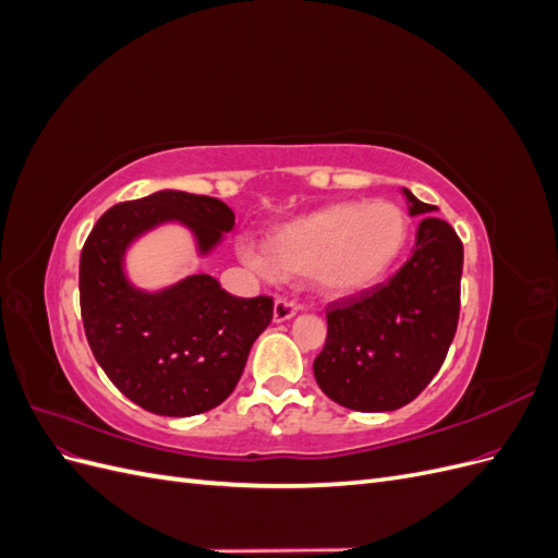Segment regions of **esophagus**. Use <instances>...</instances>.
Listing matches in <instances>:
<instances>
[{
	"instance_id": "obj_1",
	"label": "esophagus",
	"mask_w": 558,
	"mask_h": 558,
	"mask_svg": "<svg viewBox=\"0 0 558 558\" xmlns=\"http://www.w3.org/2000/svg\"><path fill=\"white\" fill-rule=\"evenodd\" d=\"M298 312H300V305L295 300H289V298H277L275 300V320H277V324H281V320H289Z\"/></svg>"
}]
</instances>
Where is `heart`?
<instances>
[{"mask_svg":"<svg viewBox=\"0 0 558 558\" xmlns=\"http://www.w3.org/2000/svg\"><path fill=\"white\" fill-rule=\"evenodd\" d=\"M410 242V218L388 199L337 202L267 234V251L240 242V258L267 279L312 275L326 293H356L381 281Z\"/></svg>","mask_w":558,"mask_h":558,"instance_id":"1","label":"heart"}]
</instances>
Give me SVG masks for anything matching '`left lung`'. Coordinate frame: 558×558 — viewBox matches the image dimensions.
<instances>
[{"mask_svg":"<svg viewBox=\"0 0 558 558\" xmlns=\"http://www.w3.org/2000/svg\"><path fill=\"white\" fill-rule=\"evenodd\" d=\"M416 228L412 258L398 272L328 305V335L314 377L330 400L356 412H391L412 402L442 367L459 326L463 244L430 216L433 205L402 189Z\"/></svg>","mask_w":558,"mask_h":558,"instance_id":"left-lung-1","label":"left lung"}]
</instances>
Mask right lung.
Masks as SVG:
<instances>
[{
	"mask_svg": "<svg viewBox=\"0 0 558 558\" xmlns=\"http://www.w3.org/2000/svg\"><path fill=\"white\" fill-rule=\"evenodd\" d=\"M167 221L191 228L205 256L232 230L234 214L221 199L183 191L111 207L81 251V318L95 361L118 391L146 412L193 416L234 391L275 302L234 298L209 275L185 277L158 293L134 289L123 272L125 248Z\"/></svg>",
	"mask_w": 558,
	"mask_h": 558,
	"instance_id": "obj_1",
	"label": "right lung"
}]
</instances>
